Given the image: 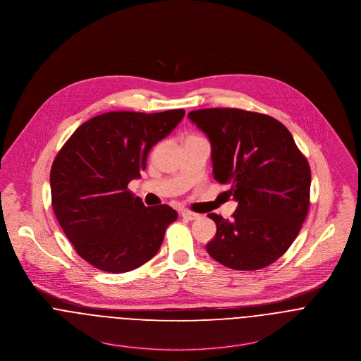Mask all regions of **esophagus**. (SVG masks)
Segmentation results:
<instances>
[{"mask_svg":"<svg viewBox=\"0 0 361 361\" xmlns=\"http://www.w3.org/2000/svg\"><path fill=\"white\" fill-rule=\"evenodd\" d=\"M181 215H183V218H185V219H188V221L197 219V218L200 216V214H196V212H190V210H184V212H181Z\"/></svg>","mask_w":361,"mask_h":361,"instance_id":"obj_1","label":"esophagus"}]
</instances>
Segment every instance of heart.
I'll return each instance as SVG.
<instances>
[{
  "mask_svg": "<svg viewBox=\"0 0 361 361\" xmlns=\"http://www.w3.org/2000/svg\"><path fill=\"white\" fill-rule=\"evenodd\" d=\"M193 137H197V136H193V135H190L187 139H193Z\"/></svg>",
  "mask_w": 361,
  "mask_h": 361,
  "instance_id": "1",
  "label": "heart"
}]
</instances>
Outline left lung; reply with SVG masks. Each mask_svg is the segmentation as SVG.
I'll use <instances>...</instances> for the list:
<instances>
[{
    "instance_id": "left-lung-1",
    "label": "left lung",
    "mask_w": 361,
    "mask_h": 361,
    "mask_svg": "<svg viewBox=\"0 0 361 361\" xmlns=\"http://www.w3.org/2000/svg\"><path fill=\"white\" fill-rule=\"evenodd\" d=\"M188 118L212 143V173L238 203L233 218L209 214L216 234L206 245L233 270H259L288 251L310 207L311 169L276 118L241 109H202Z\"/></svg>"
}]
</instances>
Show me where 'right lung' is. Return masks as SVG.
Listing matches in <instances>:
<instances>
[{
	"label": "right lung",
	"instance_id": "add662e5",
	"mask_svg": "<svg viewBox=\"0 0 361 361\" xmlns=\"http://www.w3.org/2000/svg\"><path fill=\"white\" fill-rule=\"evenodd\" d=\"M185 114L109 111L85 121L66 140L50 170L51 206L75 251L107 273L149 262L178 216L168 204L146 207L128 191L140 178L152 146Z\"/></svg>",
	"mask_w": 361,
	"mask_h": 361
}]
</instances>
